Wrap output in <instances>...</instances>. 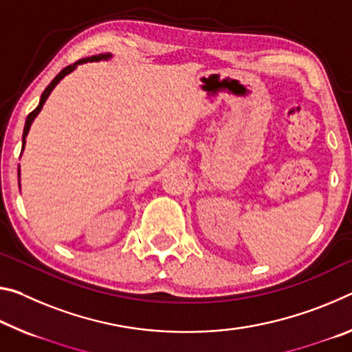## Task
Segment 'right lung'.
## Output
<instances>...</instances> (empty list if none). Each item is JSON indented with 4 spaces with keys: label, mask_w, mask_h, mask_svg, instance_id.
Instances as JSON below:
<instances>
[{
    "label": "right lung",
    "mask_w": 352,
    "mask_h": 352,
    "mask_svg": "<svg viewBox=\"0 0 352 352\" xmlns=\"http://www.w3.org/2000/svg\"><path fill=\"white\" fill-rule=\"evenodd\" d=\"M106 58H109V54H100V56H92V58H86V59H80L78 60V63H75L74 65H67L65 69H63L59 72L58 75L54 76V80L50 82V85L47 86V89L45 91H43V94H42V97H41V102H38V104H37V108L32 111V113H30L28 114V117H26V122H25V128H23V146H25V138H26V135H28V131H30V126H31V124H32V120H34V117L41 113V109H42V106H43V103H45V100L48 98V96L50 94H52V91L54 89V86L58 85V82L63 80V78L65 76V75H69L72 70L75 69V67L78 65V64H82V63H87V60H100V59H106Z\"/></svg>",
    "instance_id": "right-lung-1"
}]
</instances>
